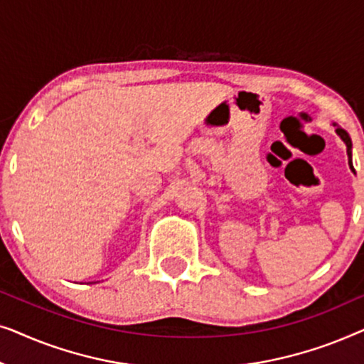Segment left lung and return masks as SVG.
I'll list each match as a JSON object with an SVG mask.
<instances>
[{
	"mask_svg": "<svg viewBox=\"0 0 364 364\" xmlns=\"http://www.w3.org/2000/svg\"><path fill=\"white\" fill-rule=\"evenodd\" d=\"M335 127H336V134H338V136H340V137H341V141L346 144V152H348V164H350L351 171H355V168H353V162H351V147H353V144H351V139H350V136H348V132L345 131V129H341L340 126H336V124H335Z\"/></svg>",
	"mask_w": 364,
	"mask_h": 364,
	"instance_id": "1",
	"label": "left lung"
}]
</instances>
